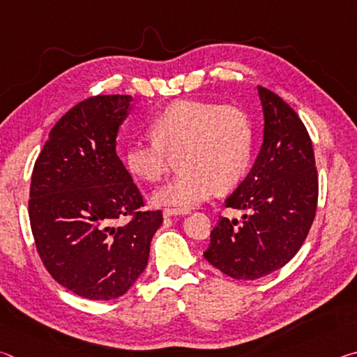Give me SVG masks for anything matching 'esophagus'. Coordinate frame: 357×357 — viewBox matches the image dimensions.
Segmentation results:
<instances>
[{"mask_svg":"<svg viewBox=\"0 0 357 357\" xmlns=\"http://www.w3.org/2000/svg\"><path fill=\"white\" fill-rule=\"evenodd\" d=\"M181 214H185V211L172 209V208H165L164 209V217H173V215H181Z\"/></svg>","mask_w":357,"mask_h":357,"instance_id":"obj_1","label":"esophagus"}]
</instances>
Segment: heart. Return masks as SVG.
<instances>
[{"label":"heart","mask_w":357,"mask_h":357,"mask_svg":"<svg viewBox=\"0 0 357 357\" xmlns=\"http://www.w3.org/2000/svg\"><path fill=\"white\" fill-rule=\"evenodd\" d=\"M151 138H134L126 148V165L138 179L157 183L179 157L181 173L160 187L159 206L187 211L217 190L227 192L244 179L253 153L250 114L236 105L178 100L151 121Z\"/></svg>","instance_id":"1"}]
</instances>
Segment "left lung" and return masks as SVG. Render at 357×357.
Wrapping results in <instances>:
<instances>
[{"mask_svg":"<svg viewBox=\"0 0 357 357\" xmlns=\"http://www.w3.org/2000/svg\"><path fill=\"white\" fill-rule=\"evenodd\" d=\"M264 137L255 164L225 200L243 222L220 217L203 253L233 279L255 280L291 259L317 214L318 172L304 123L280 96L258 86Z\"/></svg>","mask_w":357,"mask_h":357,"instance_id":"obj_1","label":"left lung"}]
</instances>
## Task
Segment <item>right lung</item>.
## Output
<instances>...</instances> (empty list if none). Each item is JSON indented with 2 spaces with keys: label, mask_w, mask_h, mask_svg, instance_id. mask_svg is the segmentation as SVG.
I'll use <instances>...</instances> for the list:
<instances>
[{
  "label": "right lung",
  "mask_w": 357,
  "mask_h": 357,
  "mask_svg": "<svg viewBox=\"0 0 357 357\" xmlns=\"http://www.w3.org/2000/svg\"><path fill=\"white\" fill-rule=\"evenodd\" d=\"M132 96H91L50 130L36 160L28 214L36 249L53 279L82 298L116 299L148 264L162 211L143 195L116 154ZM128 216L129 222L116 224Z\"/></svg>",
  "instance_id": "add662e5"
}]
</instances>
